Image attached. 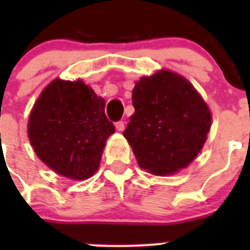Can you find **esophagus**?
<instances>
[{"label": "esophagus", "instance_id": "obj_1", "mask_svg": "<svg viewBox=\"0 0 250 250\" xmlns=\"http://www.w3.org/2000/svg\"><path fill=\"white\" fill-rule=\"evenodd\" d=\"M115 126H116L118 131H124L125 130V123L124 121H118V123L115 124Z\"/></svg>", "mask_w": 250, "mask_h": 250}]
</instances>
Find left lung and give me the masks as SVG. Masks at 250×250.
Returning a JSON list of instances; mask_svg holds the SVG:
<instances>
[{"instance_id": "obj_1", "label": "left lung", "mask_w": 250, "mask_h": 250, "mask_svg": "<svg viewBox=\"0 0 250 250\" xmlns=\"http://www.w3.org/2000/svg\"><path fill=\"white\" fill-rule=\"evenodd\" d=\"M135 112L124 131L141 169L167 176L189 167L204 146L211 112L184 76L161 68L132 90Z\"/></svg>"}]
</instances>
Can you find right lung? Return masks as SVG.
<instances>
[{"mask_svg":"<svg viewBox=\"0 0 250 250\" xmlns=\"http://www.w3.org/2000/svg\"><path fill=\"white\" fill-rule=\"evenodd\" d=\"M114 132L105 100L80 79L51 81L27 123L35 154L52 171L71 180H86L98 171L106 140Z\"/></svg>","mask_w":250,"mask_h":250,"instance_id":"add662e5","label":"right lung"}]
</instances>
